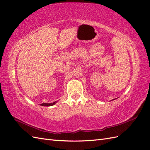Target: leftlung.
Listing matches in <instances>:
<instances>
[{
    "mask_svg": "<svg viewBox=\"0 0 150 150\" xmlns=\"http://www.w3.org/2000/svg\"><path fill=\"white\" fill-rule=\"evenodd\" d=\"M115 99H112V100H115Z\"/></svg>",
    "mask_w": 150,
    "mask_h": 150,
    "instance_id": "obj_1",
    "label": "left lung"
}]
</instances>
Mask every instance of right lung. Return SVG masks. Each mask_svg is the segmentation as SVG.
<instances>
[{
	"label": "right lung",
	"instance_id": "obj_1",
	"mask_svg": "<svg viewBox=\"0 0 150 150\" xmlns=\"http://www.w3.org/2000/svg\"><path fill=\"white\" fill-rule=\"evenodd\" d=\"M57 102V101H54V102H53L52 103H42V104H40V105L43 106H51L54 105V104H55Z\"/></svg>",
	"mask_w": 150,
	"mask_h": 150
}]
</instances>
